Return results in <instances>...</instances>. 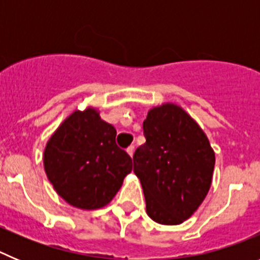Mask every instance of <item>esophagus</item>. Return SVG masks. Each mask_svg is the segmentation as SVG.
<instances>
[{
	"label": "esophagus",
	"mask_w": 260,
	"mask_h": 260,
	"mask_svg": "<svg viewBox=\"0 0 260 260\" xmlns=\"http://www.w3.org/2000/svg\"><path fill=\"white\" fill-rule=\"evenodd\" d=\"M126 151H127V153H128V155H130V156H133V155H134L135 147H134V146H130V147H127V150H126Z\"/></svg>",
	"instance_id": "34e87169"
}]
</instances>
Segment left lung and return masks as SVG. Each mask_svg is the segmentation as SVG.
<instances>
[{
	"instance_id": "1",
	"label": "left lung",
	"mask_w": 260,
	"mask_h": 260,
	"mask_svg": "<svg viewBox=\"0 0 260 260\" xmlns=\"http://www.w3.org/2000/svg\"><path fill=\"white\" fill-rule=\"evenodd\" d=\"M143 133L146 143L137 148L133 160L147 215L158 224H181L210 190L215 152L198 123L171 103L148 112Z\"/></svg>"
}]
</instances>
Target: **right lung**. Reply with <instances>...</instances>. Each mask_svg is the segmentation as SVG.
Listing matches in <instances>:
<instances>
[{
	"instance_id": "1",
	"label": "right lung",
	"mask_w": 260,
	"mask_h": 260,
	"mask_svg": "<svg viewBox=\"0 0 260 260\" xmlns=\"http://www.w3.org/2000/svg\"><path fill=\"white\" fill-rule=\"evenodd\" d=\"M116 128L98 110H75L50 137L44 151L48 180L57 194L82 210L107 206L133 169L116 144Z\"/></svg>"
}]
</instances>
